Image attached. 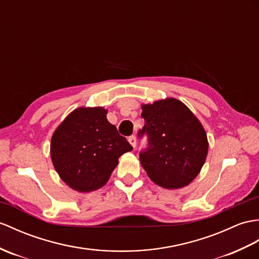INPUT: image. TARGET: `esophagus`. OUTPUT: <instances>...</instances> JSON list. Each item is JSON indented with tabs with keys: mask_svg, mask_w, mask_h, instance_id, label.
Segmentation results:
<instances>
[{
	"mask_svg": "<svg viewBox=\"0 0 259 259\" xmlns=\"http://www.w3.org/2000/svg\"><path fill=\"white\" fill-rule=\"evenodd\" d=\"M128 141H129V143L131 144L132 147L136 148V146H137V138H136L135 136H131V137H129Z\"/></svg>",
	"mask_w": 259,
	"mask_h": 259,
	"instance_id": "esophagus-1",
	"label": "esophagus"
}]
</instances>
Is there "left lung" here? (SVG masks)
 <instances>
[{
	"label": "left lung",
	"mask_w": 259,
	"mask_h": 259,
	"mask_svg": "<svg viewBox=\"0 0 259 259\" xmlns=\"http://www.w3.org/2000/svg\"><path fill=\"white\" fill-rule=\"evenodd\" d=\"M148 147L139 159L148 177L162 188L176 190L190 184L200 173L208 149L203 125L183 102L174 98L142 105Z\"/></svg>",
	"instance_id": "8db88e82"
}]
</instances>
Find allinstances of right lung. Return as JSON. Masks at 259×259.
<instances>
[{"label": "right lung", "instance_id": "add662e5", "mask_svg": "<svg viewBox=\"0 0 259 259\" xmlns=\"http://www.w3.org/2000/svg\"><path fill=\"white\" fill-rule=\"evenodd\" d=\"M102 107H80L54 132L51 158L63 181L78 192L100 189L131 144L107 120Z\"/></svg>", "mask_w": 259, "mask_h": 259}]
</instances>
